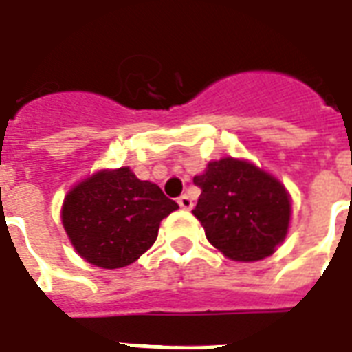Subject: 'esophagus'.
<instances>
[{
  "mask_svg": "<svg viewBox=\"0 0 352 352\" xmlns=\"http://www.w3.org/2000/svg\"><path fill=\"white\" fill-rule=\"evenodd\" d=\"M178 204L182 210H192V198L189 195H182L178 198Z\"/></svg>",
  "mask_w": 352,
  "mask_h": 352,
  "instance_id": "1",
  "label": "esophagus"
}]
</instances>
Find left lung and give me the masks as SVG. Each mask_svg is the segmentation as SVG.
Masks as SVG:
<instances>
[{
	"label": "left lung",
	"mask_w": 352,
	"mask_h": 352,
	"mask_svg": "<svg viewBox=\"0 0 352 352\" xmlns=\"http://www.w3.org/2000/svg\"><path fill=\"white\" fill-rule=\"evenodd\" d=\"M202 189L192 215L208 241L236 261L263 260L289 228L292 202L286 187L252 163L234 157L211 161L192 178Z\"/></svg>",
	"instance_id": "left-lung-1"
}]
</instances>
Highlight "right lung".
Instances as JSON below:
<instances>
[{
  "label": "right lung",
  "mask_w": 352,
  "mask_h": 352,
  "mask_svg": "<svg viewBox=\"0 0 352 352\" xmlns=\"http://www.w3.org/2000/svg\"><path fill=\"white\" fill-rule=\"evenodd\" d=\"M178 210L160 186L120 166L74 186L63 204L66 236L83 260L118 269L141 258L157 239L161 221Z\"/></svg>",
  "instance_id": "right-lung-1"
}]
</instances>
